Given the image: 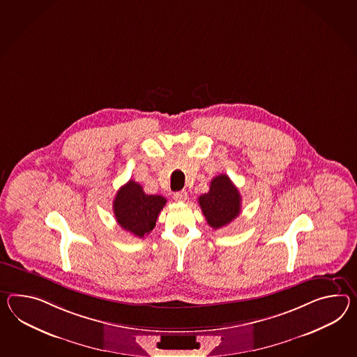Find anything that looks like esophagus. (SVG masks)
I'll list each match as a JSON object with an SVG mask.
<instances>
[{"label":"esophagus","instance_id":"esophagus-1","mask_svg":"<svg viewBox=\"0 0 357 357\" xmlns=\"http://www.w3.org/2000/svg\"><path fill=\"white\" fill-rule=\"evenodd\" d=\"M188 199V193L185 191H179L175 192L174 193V200L178 201V202H184V201Z\"/></svg>","mask_w":357,"mask_h":357}]
</instances>
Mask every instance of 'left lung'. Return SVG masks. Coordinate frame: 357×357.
Returning a JSON list of instances; mask_svg holds the SVG:
<instances>
[{
  "mask_svg": "<svg viewBox=\"0 0 357 357\" xmlns=\"http://www.w3.org/2000/svg\"><path fill=\"white\" fill-rule=\"evenodd\" d=\"M199 204L208 225L214 229L229 225L241 211L240 192L226 174L213 178L209 192L201 195Z\"/></svg>",
  "mask_w": 357,
  "mask_h": 357,
  "instance_id": "1",
  "label": "left lung"
}]
</instances>
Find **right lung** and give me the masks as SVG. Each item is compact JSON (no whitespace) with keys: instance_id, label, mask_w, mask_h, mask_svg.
I'll use <instances>...</instances> for the list:
<instances>
[{"instance_id":"add662e5","label":"right lung","mask_w":357,"mask_h":357,"mask_svg":"<svg viewBox=\"0 0 357 357\" xmlns=\"http://www.w3.org/2000/svg\"><path fill=\"white\" fill-rule=\"evenodd\" d=\"M165 204V197L147 195L140 184L129 181L116 193L114 218L125 231L142 238L155 228L157 217Z\"/></svg>"}]
</instances>
